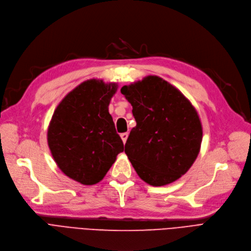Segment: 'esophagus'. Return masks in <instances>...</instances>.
Masks as SVG:
<instances>
[{"mask_svg":"<svg viewBox=\"0 0 251 251\" xmlns=\"http://www.w3.org/2000/svg\"><path fill=\"white\" fill-rule=\"evenodd\" d=\"M127 137H128V134H127V133H123V134H121V138H122V140H123V142H124V144H126Z\"/></svg>","mask_w":251,"mask_h":251,"instance_id":"obj_1","label":"esophagus"}]
</instances>
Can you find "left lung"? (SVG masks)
Here are the masks:
<instances>
[{
    "label": "left lung",
    "instance_id": "obj_1",
    "mask_svg": "<svg viewBox=\"0 0 251 251\" xmlns=\"http://www.w3.org/2000/svg\"><path fill=\"white\" fill-rule=\"evenodd\" d=\"M121 92L132 104L137 123L125 152L138 176L155 187L176 181L200 151L202 126L194 106L156 75L124 86Z\"/></svg>",
    "mask_w": 251,
    "mask_h": 251
}]
</instances>
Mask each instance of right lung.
I'll use <instances>...</instances> for the list:
<instances>
[{"label": "right lung", "mask_w": 251, "mask_h": 251, "mask_svg": "<svg viewBox=\"0 0 251 251\" xmlns=\"http://www.w3.org/2000/svg\"><path fill=\"white\" fill-rule=\"evenodd\" d=\"M117 88L96 78L81 82L59 103L48 127V145L58 168L82 185L102 181L124 151L108 111Z\"/></svg>", "instance_id": "add662e5"}]
</instances>
